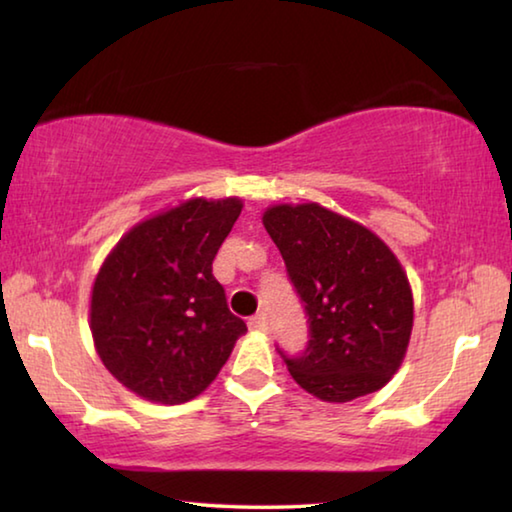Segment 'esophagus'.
Listing matches in <instances>:
<instances>
[{"mask_svg": "<svg viewBox=\"0 0 512 512\" xmlns=\"http://www.w3.org/2000/svg\"><path fill=\"white\" fill-rule=\"evenodd\" d=\"M248 325H250V329H257V332H266L268 318H266L264 311H257V314L248 320Z\"/></svg>", "mask_w": 512, "mask_h": 512, "instance_id": "esophagus-1", "label": "esophagus"}]
</instances>
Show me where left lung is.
Masks as SVG:
<instances>
[{"label":"left lung","instance_id":"8db88e82","mask_svg":"<svg viewBox=\"0 0 512 512\" xmlns=\"http://www.w3.org/2000/svg\"><path fill=\"white\" fill-rule=\"evenodd\" d=\"M264 228L309 323L305 352L289 357L277 348L291 377L323 402H350L386 386L413 327L411 287L391 248L318 203L268 207Z\"/></svg>","mask_w":512,"mask_h":512}]
</instances>
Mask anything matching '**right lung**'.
Here are the masks:
<instances>
[{
	"mask_svg": "<svg viewBox=\"0 0 512 512\" xmlns=\"http://www.w3.org/2000/svg\"><path fill=\"white\" fill-rule=\"evenodd\" d=\"M241 207L239 198H192L135 225L103 262L92 339L110 375L144 400H194L246 332L212 275Z\"/></svg>",
	"mask_w": 512,
	"mask_h": 512,
	"instance_id": "obj_1",
	"label": "right lung"
}]
</instances>
